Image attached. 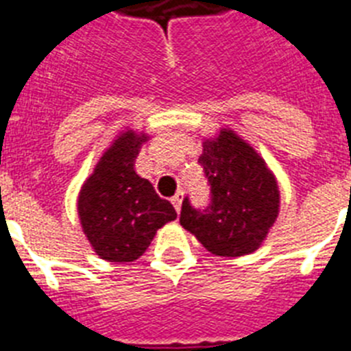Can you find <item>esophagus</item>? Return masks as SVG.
<instances>
[{
	"label": "esophagus",
	"mask_w": 351,
	"mask_h": 351,
	"mask_svg": "<svg viewBox=\"0 0 351 351\" xmlns=\"http://www.w3.org/2000/svg\"><path fill=\"white\" fill-rule=\"evenodd\" d=\"M172 204H173V207H176V210H178V213H181V204H182V191H178V193L173 195V197H172Z\"/></svg>",
	"instance_id": "1"
}]
</instances>
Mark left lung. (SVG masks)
Masks as SVG:
<instances>
[{"label":"left lung","instance_id":"left-lung-1","mask_svg":"<svg viewBox=\"0 0 351 351\" xmlns=\"http://www.w3.org/2000/svg\"><path fill=\"white\" fill-rule=\"evenodd\" d=\"M198 163L210 186V204L195 209L184 198L179 223L207 251L244 256L258 250L280 214V188L263 158L234 130L204 138Z\"/></svg>","mask_w":351,"mask_h":351}]
</instances>
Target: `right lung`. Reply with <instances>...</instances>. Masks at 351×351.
Returning <instances> with one entry per match:
<instances>
[{"mask_svg": "<svg viewBox=\"0 0 351 351\" xmlns=\"http://www.w3.org/2000/svg\"><path fill=\"white\" fill-rule=\"evenodd\" d=\"M147 141V133L121 132L80 188V225L96 255L107 262L137 260L158 228L178 218L172 204L133 169Z\"/></svg>", "mask_w": 351, "mask_h": 351, "instance_id": "right-lung-1", "label": "right lung"}]
</instances>
